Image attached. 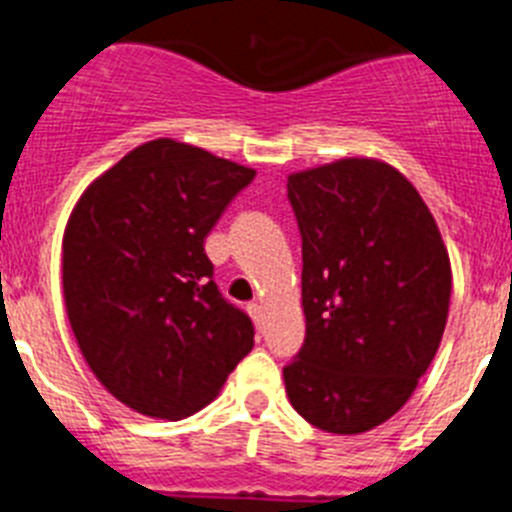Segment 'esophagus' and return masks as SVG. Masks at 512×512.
I'll list each match as a JSON object with an SVG mask.
<instances>
[{
  "label": "esophagus",
  "mask_w": 512,
  "mask_h": 512,
  "mask_svg": "<svg viewBox=\"0 0 512 512\" xmlns=\"http://www.w3.org/2000/svg\"><path fill=\"white\" fill-rule=\"evenodd\" d=\"M247 311H250L252 321H255L257 326H262V306H260V303H250V306H247Z\"/></svg>",
  "instance_id": "34e87169"
}]
</instances>
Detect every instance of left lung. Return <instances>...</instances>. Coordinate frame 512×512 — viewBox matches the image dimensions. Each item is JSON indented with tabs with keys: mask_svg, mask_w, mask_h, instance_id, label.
Wrapping results in <instances>:
<instances>
[{
	"mask_svg": "<svg viewBox=\"0 0 512 512\" xmlns=\"http://www.w3.org/2000/svg\"><path fill=\"white\" fill-rule=\"evenodd\" d=\"M306 339L283 367L311 426L362 434L411 398L446 326L451 267L411 181L367 158L288 176Z\"/></svg>",
	"mask_w": 512,
	"mask_h": 512,
	"instance_id": "obj_1",
	"label": "left lung"
}]
</instances>
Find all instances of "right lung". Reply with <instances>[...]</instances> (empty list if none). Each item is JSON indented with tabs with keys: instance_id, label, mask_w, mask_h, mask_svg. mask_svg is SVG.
Wrapping results in <instances>:
<instances>
[{
	"instance_id": "add662e5",
	"label": "right lung",
	"mask_w": 512,
	"mask_h": 512,
	"mask_svg": "<svg viewBox=\"0 0 512 512\" xmlns=\"http://www.w3.org/2000/svg\"><path fill=\"white\" fill-rule=\"evenodd\" d=\"M255 170L153 140L96 178L63 237V298L91 372L153 418L191 416L250 354V316L219 293L204 239Z\"/></svg>"
}]
</instances>
